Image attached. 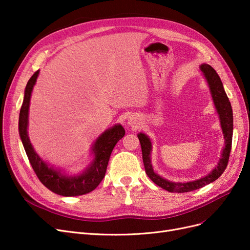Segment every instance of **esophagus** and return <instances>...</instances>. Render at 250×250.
I'll use <instances>...</instances> for the list:
<instances>
[{"label":"esophagus","mask_w":250,"mask_h":250,"mask_svg":"<svg viewBox=\"0 0 250 250\" xmlns=\"http://www.w3.org/2000/svg\"><path fill=\"white\" fill-rule=\"evenodd\" d=\"M128 123H129V125H131V126H137V123H135V120H133V119H130L129 121H128Z\"/></svg>","instance_id":"34e87169"}]
</instances>
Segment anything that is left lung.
Wrapping results in <instances>:
<instances>
[{
  "label": "left lung",
  "instance_id": "1",
  "mask_svg": "<svg viewBox=\"0 0 250 250\" xmlns=\"http://www.w3.org/2000/svg\"><path fill=\"white\" fill-rule=\"evenodd\" d=\"M200 70L204 74V77L207 78L208 83L210 88L211 96H213V100L215 103V106L217 111L220 117V122L222 131L225 139V147L222 152V157L218 163L217 167L211 171L208 175L204 176L201 179L190 181V183L180 184V183H172V181L166 180L162 178L160 175L154 173L152 165L150 161V151H151V142L147 135L144 133L138 134V138L141 143L142 148V155H143V163L144 167H145L146 174L149 178L156 184L158 187H161L165 190H167L171 193H185V192H191L194 190H197L204 186H207L210 183H213L216 179L221 176V174L228 167L229 158L231 150V141H232V109L229 102L228 95H226L225 90L223 88V84L221 82L220 77L217 74V72L208 64H201Z\"/></svg>",
  "mask_w": 250,
  "mask_h": 250
}]
</instances>
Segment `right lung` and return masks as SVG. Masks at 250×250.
I'll use <instances>...</instances> for the list:
<instances>
[{
    "label": "right lung",
    "mask_w": 250,
    "mask_h": 250,
    "mask_svg": "<svg viewBox=\"0 0 250 250\" xmlns=\"http://www.w3.org/2000/svg\"><path fill=\"white\" fill-rule=\"evenodd\" d=\"M39 71H36L27 83L19 120L20 135L29 162L41 183L53 193L62 196H79L87 194L95 190L104 178L111 151L116 146V144L124 137V128L121 125H116L111 129L105 131L99 139H97L93 149L95 161L80 176L66 177L54 169L48 167V165L43 163L40 156L36 154L27 134L30 98H31L32 88L35 84L37 76H39Z\"/></svg>",
    "instance_id": "1"
}]
</instances>
